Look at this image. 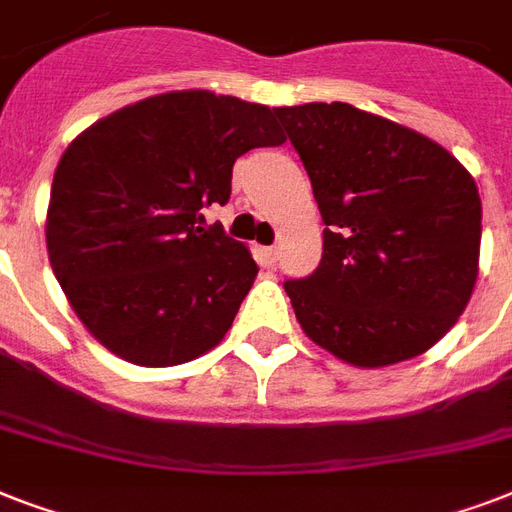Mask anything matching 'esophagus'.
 Listing matches in <instances>:
<instances>
[{
	"mask_svg": "<svg viewBox=\"0 0 512 512\" xmlns=\"http://www.w3.org/2000/svg\"><path fill=\"white\" fill-rule=\"evenodd\" d=\"M279 260V247H265V263H276Z\"/></svg>",
	"mask_w": 512,
	"mask_h": 512,
	"instance_id": "esophagus-1",
	"label": "esophagus"
}]
</instances>
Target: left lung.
<instances>
[{
	"mask_svg": "<svg viewBox=\"0 0 512 512\" xmlns=\"http://www.w3.org/2000/svg\"><path fill=\"white\" fill-rule=\"evenodd\" d=\"M273 111L327 225L319 268L284 281L305 335L366 369L433 348L476 287V180L436 140L350 103Z\"/></svg>",
	"mask_w": 512,
	"mask_h": 512,
	"instance_id": "1",
	"label": "left lung"
}]
</instances>
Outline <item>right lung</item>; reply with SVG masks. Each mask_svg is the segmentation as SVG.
<instances>
[{
	"label": "right lung",
	"instance_id": "add662e5",
	"mask_svg": "<svg viewBox=\"0 0 512 512\" xmlns=\"http://www.w3.org/2000/svg\"><path fill=\"white\" fill-rule=\"evenodd\" d=\"M268 106L207 90L154 95L71 140L52 177L47 255L90 335L124 361L175 366L231 329L257 263L201 209L233 162L284 143Z\"/></svg>",
	"mask_w": 512,
	"mask_h": 512
}]
</instances>
